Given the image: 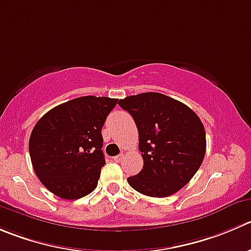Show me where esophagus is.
Wrapping results in <instances>:
<instances>
[{
	"label": "esophagus",
	"mask_w": 251,
	"mask_h": 251,
	"mask_svg": "<svg viewBox=\"0 0 251 251\" xmlns=\"http://www.w3.org/2000/svg\"><path fill=\"white\" fill-rule=\"evenodd\" d=\"M123 157H124V154H123V153H121V154L115 155V157H114V160H115V162H120V160L123 159Z\"/></svg>",
	"instance_id": "1"
}]
</instances>
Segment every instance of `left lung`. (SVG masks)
<instances>
[{"label": "left lung", "mask_w": 251, "mask_h": 251, "mask_svg": "<svg viewBox=\"0 0 251 251\" xmlns=\"http://www.w3.org/2000/svg\"><path fill=\"white\" fill-rule=\"evenodd\" d=\"M135 120L143 168L127 177L132 189L151 198H167L195 175L206 153L200 118L181 101L148 92L118 101Z\"/></svg>", "instance_id": "1"}]
</instances>
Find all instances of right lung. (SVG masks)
<instances>
[{"instance_id":"right-lung-1","label":"right lung","mask_w":251,"mask_h":251,"mask_svg":"<svg viewBox=\"0 0 251 251\" xmlns=\"http://www.w3.org/2000/svg\"><path fill=\"white\" fill-rule=\"evenodd\" d=\"M118 99L79 97L49 110L31 131L29 153L44 186L65 200L88 195L105 164L101 127Z\"/></svg>"}]
</instances>
